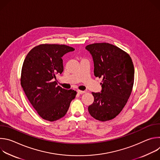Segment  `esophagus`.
<instances>
[{
  "mask_svg": "<svg viewBox=\"0 0 160 160\" xmlns=\"http://www.w3.org/2000/svg\"><path fill=\"white\" fill-rule=\"evenodd\" d=\"M77 93H78V94H82L85 93V91H83V90H77Z\"/></svg>",
  "mask_w": 160,
  "mask_h": 160,
  "instance_id": "obj_1",
  "label": "esophagus"
}]
</instances>
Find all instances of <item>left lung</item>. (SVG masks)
I'll list each match as a JSON object with an SVG mask.
<instances>
[{
  "mask_svg": "<svg viewBox=\"0 0 160 160\" xmlns=\"http://www.w3.org/2000/svg\"><path fill=\"white\" fill-rule=\"evenodd\" d=\"M85 49L93 58L94 75L102 78L101 92H92L94 101L88 108L95 119L106 122L122 111L131 94L134 82L132 60L126 52L108 43H95Z\"/></svg>",
  "mask_w": 160,
  "mask_h": 160,
  "instance_id": "obj_1",
  "label": "left lung"
}]
</instances>
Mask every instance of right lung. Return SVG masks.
Here are the masks:
<instances>
[{
  "label": "right lung",
  "mask_w": 160,
  "mask_h": 160,
  "mask_svg": "<svg viewBox=\"0 0 160 160\" xmlns=\"http://www.w3.org/2000/svg\"><path fill=\"white\" fill-rule=\"evenodd\" d=\"M75 50L66 45L40 44L27 55L22 64L21 85L43 119L49 122L62 118L77 92L57 86L56 75L63 72L62 57Z\"/></svg>",
  "instance_id": "1"
}]
</instances>
